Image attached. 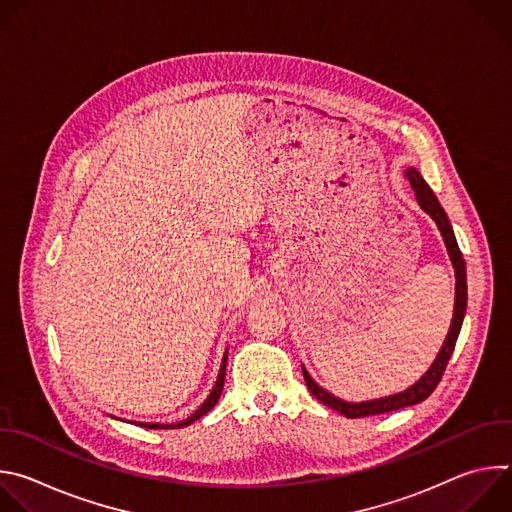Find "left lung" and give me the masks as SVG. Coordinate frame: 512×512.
<instances>
[{"label":"left lung","mask_w":512,"mask_h":512,"mask_svg":"<svg viewBox=\"0 0 512 512\" xmlns=\"http://www.w3.org/2000/svg\"><path fill=\"white\" fill-rule=\"evenodd\" d=\"M405 176L411 184V188L415 190V198L419 202V206L433 218L437 229H440L442 237H444V243H446V249H448V255L452 259V265H454V271H456V304H454V318H452V326H450V332L444 340V346L442 350L437 352V358L433 360L431 367L427 369V373L415 383L411 385L409 389H405L403 393H397V395H389V397H383V399H373V401H362V403H348V401H342L338 397H334L332 393H328L326 389H322L310 375L308 371L302 367L304 371V381L310 389V393L324 405H328L330 409L350 417V419H358V417H367V415H379V413H389V411H397L401 407H407V405H415V403H421L423 399H427L433 389L437 387V383L442 381L444 377V371L448 367V360L454 352V346H456V340H458V334H460V328H462V322H464V314H466V302H468V285H466V263H464V257H462V251L458 247V241H456V235L452 231V225L448 221V214L446 210L442 208L440 200L435 198V194L431 192V188L427 186V182L421 178V174L415 170V168H409L405 170Z\"/></svg>","instance_id":"1"}]
</instances>
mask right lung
I'll list each match as a JSON object with an SVG mask.
<instances>
[{
	"mask_svg": "<svg viewBox=\"0 0 512 512\" xmlns=\"http://www.w3.org/2000/svg\"><path fill=\"white\" fill-rule=\"evenodd\" d=\"M225 371H227V352H225V356H223V364H221V371H218V377H216V383H214V387H212V391H210V395L206 397V401L188 417V419H184V421H180V423H135V425H141V427H148V429H176V427H186V425H190V423H194L196 419H200L202 415H206L214 405H216V401H218V397H221V393H223V387H225Z\"/></svg>",
	"mask_w": 512,
	"mask_h": 512,
	"instance_id": "1",
	"label": "right lung"
}]
</instances>
